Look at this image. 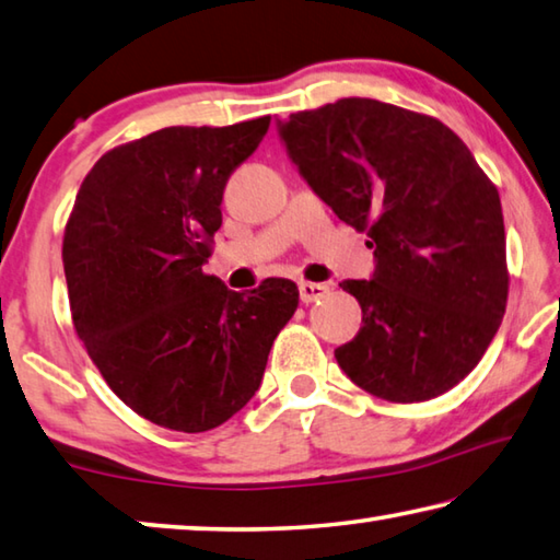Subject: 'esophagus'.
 Masks as SVG:
<instances>
[{
	"mask_svg": "<svg viewBox=\"0 0 560 560\" xmlns=\"http://www.w3.org/2000/svg\"><path fill=\"white\" fill-rule=\"evenodd\" d=\"M327 295H329V288L325 282H300V300L305 302V305H312V302H317Z\"/></svg>",
	"mask_w": 560,
	"mask_h": 560,
	"instance_id": "1",
	"label": "esophagus"
}]
</instances>
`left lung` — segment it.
I'll list each match as a JSON object with an SVG mask.
<instances>
[{"label":"left lung","mask_w":560,"mask_h":560,"mask_svg":"<svg viewBox=\"0 0 560 560\" xmlns=\"http://www.w3.org/2000/svg\"><path fill=\"white\" fill-rule=\"evenodd\" d=\"M302 179L366 231L376 268L345 280L364 327L335 357L359 388L413 404L457 386L502 325L509 275L502 201L435 117L371 97L278 120Z\"/></svg>","instance_id":"obj_1"}]
</instances>
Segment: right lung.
Masks as SVG:
<instances>
[{"instance_id":"obj_1","label":"right lung","mask_w":560,"mask_h":560,"mask_svg":"<svg viewBox=\"0 0 560 560\" xmlns=\"http://www.w3.org/2000/svg\"><path fill=\"white\" fill-rule=\"evenodd\" d=\"M268 125L164 127L103 154L78 189L63 235L73 327L115 396L162 428L203 433L238 413L298 310L292 280L233 292L201 270L225 182Z\"/></svg>"}]
</instances>
